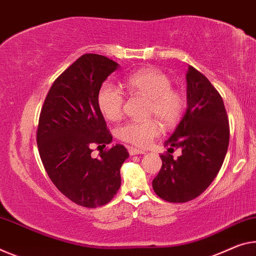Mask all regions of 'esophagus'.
<instances>
[{
	"label": "esophagus",
	"instance_id": "esophagus-1",
	"mask_svg": "<svg viewBox=\"0 0 256 256\" xmlns=\"http://www.w3.org/2000/svg\"><path fill=\"white\" fill-rule=\"evenodd\" d=\"M128 148V152H129V154L130 156H136V154H145V152L144 150H140V148H132V146H128L127 148Z\"/></svg>",
	"mask_w": 256,
	"mask_h": 256
}]
</instances>
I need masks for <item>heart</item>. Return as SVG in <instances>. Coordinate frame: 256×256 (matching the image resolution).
I'll return each instance as SVG.
<instances>
[{
	"mask_svg": "<svg viewBox=\"0 0 256 256\" xmlns=\"http://www.w3.org/2000/svg\"><path fill=\"white\" fill-rule=\"evenodd\" d=\"M124 87L132 95L144 96L148 100V113L154 116L164 127H172L186 108V98L178 90L172 88V80L160 70L146 68L128 76ZM124 104V94L111 84H104L97 94V106L102 114L110 121L119 120ZM159 124L156 120H130L116 129L121 140L135 146L144 148L158 136Z\"/></svg>",
	"mask_w": 256,
	"mask_h": 256,
	"instance_id": "1",
	"label": "heart"
}]
</instances>
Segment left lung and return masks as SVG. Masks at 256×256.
Segmentation results:
<instances>
[{
  "label": "left lung",
  "mask_w": 256,
  "mask_h": 256,
  "mask_svg": "<svg viewBox=\"0 0 256 256\" xmlns=\"http://www.w3.org/2000/svg\"><path fill=\"white\" fill-rule=\"evenodd\" d=\"M188 108L172 135L168 152L180 148L178 159L161 154L162 166L152 180L156 196L169 202L196 198L218 175L229 146V119L221 95L192 66L186 73Z\"/></svg>",
  "instance_id": "obj_1"
}]
</instances>
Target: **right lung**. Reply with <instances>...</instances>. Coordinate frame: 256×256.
Returning <instances> with one entry per match:
<instances>
[{
    "mask_svg": "<svg viewBox=\"0 0 256 256\" xmlns=\"http://www.w3.org/2000/svg\"><path fill=\"white\" fill-rule=\"evenodd\" d=\"M118 68V62L102 54L81 56L54 80L38 119L36 142L46 174L62 194L84 207L111 202L129 156L121 144L92 156L95 145L105 148L112 142L97 94Z\"/></svg>",
    "mask_w": 256,
    "mask_h": 256,
    "instance_id": "add662e5",
    "label": "right lung"
}]
</instances>
